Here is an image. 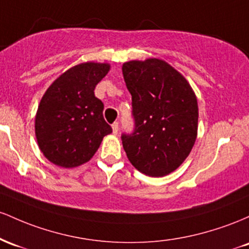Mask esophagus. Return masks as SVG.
<instances>
[{"label":"esophagus","instance_id":"1","mask_svg":"<svg viewBox=\"0 0 249 249\" xmlns=\"http://www.w3.org/2000/svg\"><path fill=\"white\" fill-rule=\"evenodd\" d=\"M111 128H113V134L116 135V134L119 133V122H114V124H111Z\"/></svg>","mask_w":249,"mask_h":249}]
</instances>
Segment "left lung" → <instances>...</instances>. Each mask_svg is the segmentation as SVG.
Here are the masks:
<instances>
[{
	"mask_svg": "<svg viewBox=\"0 0 249 249\" xmlns=\"http://www.w3.org/2000/svg\"><path fill=\"white\" fill-rule=\"evenodd\" d=\"M122 72L135 120L134 133L122 135L128 160L148 177H166L195 143L196 95L185 76L160 58L124 62Z\"/></svg>",
	"mask_w": 249,
	"mask_h": 249,
	"instance_id": "1",
	"label": "left lung"
}]
</instances>
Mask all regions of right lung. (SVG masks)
I'll use <instances>...</instances> for the list:
<instances>
[{
  "label": "right lung",
  "mask_w": 249,
  "mask_h": 249,
  "mask_svg": "<svg viewBox=\"0 0 249 249\" xmlns=\"http://www.w3.org/2000/svg\"><path fill=\"white\" fill-rule=\"evenodd\" d=\"M110 64L85 62L57 77L42 96L35 116L38 148L52 163L74 168L99 149L111 127L103 119V103L94 89Z\"/></svg>",
  "instance_id": "right-lung-1"
}]
</instances>
